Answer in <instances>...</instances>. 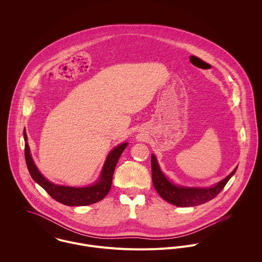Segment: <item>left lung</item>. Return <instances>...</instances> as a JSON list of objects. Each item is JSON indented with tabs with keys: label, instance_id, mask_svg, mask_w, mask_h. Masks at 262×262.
Segmentation results:
<instances>
[{
	"label": "left lung",
	"instance_id": "1",
	"mask_svg": "<svg viewBox=\"0 0 262 262\" xmlns=\"http://www.w3.org/2000/svg\"><path fill=\"white\" fill-rule=\"evenodd\" d=\"M237 167L224 180L211 187H187L176 186L161 171L156 157L151 154L152 182L156 191L166 202L178 207H193L205 204L219 194L236 172Z\"/></svg>",
	"mask_w": 262,
	"mask_h": 262
}]
</instances>
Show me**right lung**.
<instances>
[{
	"label": "right lung",
	"instance_id": "add662e5",
	"mask_svg": "<svg viewBox=\"0 0 262 262\" xmlns=\"http://www.w3.org/2000/svg\"><path fill=\"white\" fill-rule=\"evenodd\" d=\"M24 140H25V160L27 164V168L30 172L31 178L36 182L40 187H43L46 192L55 201L67 205V206H86L91 204H95L101 200H103L111 189L112 186L113 174L116 167V164L122 154V152L127 147L128 143H122L111 150L109 153L101 176L97 183L93 186L85 187H66L58 186L47 181L38 170L27 142V134L24 129Z\"/></svg>",
	"mask_w": 262,
	"mask_h": 262
}]
</instances>
